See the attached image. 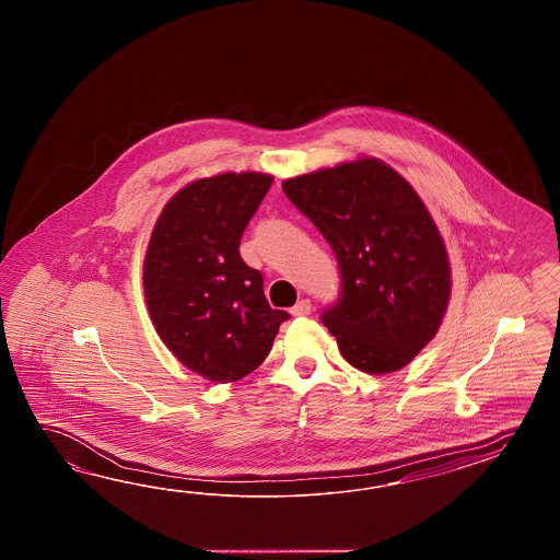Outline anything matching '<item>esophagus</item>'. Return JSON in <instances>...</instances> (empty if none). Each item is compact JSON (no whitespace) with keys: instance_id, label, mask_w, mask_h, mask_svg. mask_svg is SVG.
Masks as SVG:
<instances>
[{"instance_id":"1","label":"esophagus","mask_w":560,"mask_h":560,"mask_svg":"<svg viewBox=\"0 0 560 560\" xmlns=\"http://www.w3.org/2000/svg\"><path fill=\"white\" fill-rule=\"evenodd\" d=\"M312 314V301L301 300L295 303V307H291V315L295 317H305V315Z\"/></svg>"}]
</instances>
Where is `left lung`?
Masks as SVG:
<instances>
[{
	"label": "left lung",
	"instance_id": "8db88e82",
	"mask_svg": "<svg viewBox=\"0 0 560 560\" xmlns=\"http://www.w3.org/2000/svg\"><path fill=\"white\" fill-rule=\"evenodd\" d=\"M283 191L340 265V298L322 322L341 355L369 374L407 366L451 295L450 257L419 194L376 158L285 179Z\"/></svg>",
	"mask_w": 560,
	"mask_h": 560
}]
</instances>
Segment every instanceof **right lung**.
<instances>
[{
	"mask_svg": "<svg viewBox=\"0 0 560 560\" xmlns=\"http://www.w3.org/2000/svg\"><path fill=\"white\" fill-rule=\"evenodd\" d=\"M273 176L219 174L184 186L164 206L143 260V291L170 352L210 382L259 369L287 312L262 293V275L241 259V238Z\"/></svg>",
	"mask_w": 560,
	"mask_h": 560,
	"instance_id": "right-lung-1",
	"label": "right lung"
}]
</instances>
